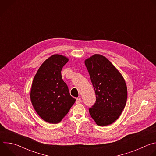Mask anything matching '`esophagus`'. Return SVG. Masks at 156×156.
Returning a JSON list of instances; mask_svg holds the SVG:
<instances>
[{"label": "esophagus", "instance_id": "esophagus-1", "mask_svg": "<svg viewBox=\"0 0 156 156\" xmlns=\"http://www.w3.org/2000/svg\"><path fill=\"white\" fill-rule=\"evenodd\" d=\"M81 99L80 98H76V104H79V103H80L81 102Z\"/></svg>", "mask_w": 156, "mask_h": 156}]
</instances>
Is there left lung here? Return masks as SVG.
Here are the masks:
<instances>
[{"label": "left lung", "instance_id": "obj_1", "mask_svg": "<svg viewBox=\"0 0 156 156\" xmlns=\"http://www.w3.org/2000/svg\"><path fill=\"white\" fill-rule=\"evenodd\" d=\"M84 63L93 85L96 101L89 109L91 117L101 126L115 122L125 108L127 87L124 78L105 57L94 54Z\"/></svg>", "mask_w": 156, "mask_h": 156}]
</instances>
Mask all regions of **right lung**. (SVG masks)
I'll return each mask as SVG.
<instances>
[{
    "label": "right lung",
    "instance_id": "right-lung-1",
    "mask_svg": "<svg viewBox=\"0 0 156 156\" xmlns=\"http://www.w3.org/2000/svg\"><path fill=\"white\" fill-rule=\"evenodd\" d=\"M69 59L54 54L40 66L33 80L30 99L38 115L45 122L56 124L67 114L76 99L70 94L61 70Z\"/></svg>",
    "mask_w": 156,
    "mask_h": 156
}]
</instances>
